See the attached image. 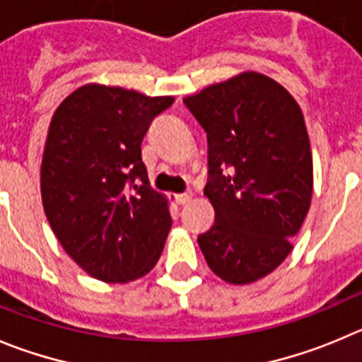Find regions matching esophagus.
Segmentation results:
<instances>
[{
	"instance_id": "1",
	"label": "esophagus",
	"mask_w": 362,
	"mask_h": 362,
	"mask_svg": "<svg viewBox=\"0 0 362 362\" xmlns=\"http://www.w3.org/2000/svg\"><path fill=\"white\" fill-rule=\"evenodd\" d=\"M192 198V192H182V194H177V202L180 205H185Z\"/></svg>"
}]
</instances>
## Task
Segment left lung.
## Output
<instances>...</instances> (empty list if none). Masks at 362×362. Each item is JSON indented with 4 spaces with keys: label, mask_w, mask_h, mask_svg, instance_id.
I'll return each instance as SVG.
<instances>
[{
    "label": "left lung",
    "mask_w": 362,
    "mask_h": 362,
    "mask_svg": "<svg viewBox=\"0 0 362 362\" xmlns=\"http://www.w3.org/2000/svg\"><path fill=\"white\" fill-rule=\"evenodd\" d=\"M207 132L204 194L214 223L198 235L209 268L234 286L279 268L293 250L313 198L305 119L279 82L243 71L184 98Z\"/></svg>",
    "instance_id": "left-lung-1"
}]
</instances>
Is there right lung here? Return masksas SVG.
Masks as SVG:
<instances>
[{
  "label": "right lung",
  "instance_id": "right-lung-1",
  "mask_svg": "<svg viewBox=\"0 0 362 362\" xmlns=\"http://www.w3.org/2000/svg\"><path fill=\"white\" fill-rule=\"evenodd\" d=\"M173 101L86 83L53 112L40 164L42 207L67 255L93 279H141L164 250L170 200L150 187L141 143Z\"/></svg>",
  "mask_w": 362,
  "mask_h": 362
}]
</instances>
